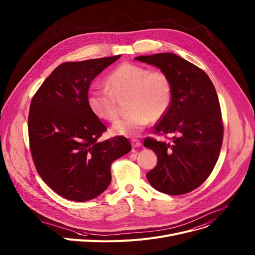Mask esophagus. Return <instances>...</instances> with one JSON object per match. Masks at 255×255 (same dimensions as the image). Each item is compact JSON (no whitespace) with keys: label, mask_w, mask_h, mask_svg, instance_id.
<instances>
[{"label":"esophagus","mask_w":255,"mask_h":255,"mask_svg":"<svg viewBox=\"0 0 255 255\" xmlns=\"http://www.w3.org/2000/svg\"><path fill=\"white\" fill-rule=\"evenodd\" d=\"M131 144H132L133 147H138V146L141 145V142H140V140L137 139V138H132V139H131Z\"/></svg>","instance_id":"34e87169"}]
</instances>
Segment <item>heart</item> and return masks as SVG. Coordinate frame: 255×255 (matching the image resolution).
<instances>
[{"instance_id":"obj_1","label":"heart","mask_w":255,"mask_h":255,"mask_svg":"<svg viewBox=\"0 0 255 255\" xmlns=\"http://www.w3.org/2000/svg\"><path fill=\"white\" fill-rule=\"evenodd\" d=\"M105 84L108 90L90 91L87 97L91 112L101 120L115 121L119 115L115 97H129L130 113L113 125L116 135L137 134L150 120H160L171 104V81L161 70L148 71L142 65L124 62L106 78Z\"/></svg>"}]
</instances>
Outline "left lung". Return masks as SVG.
I'll list each match as a JSON object with an SVG mask.
<instances>
[{
  "label": "left lung",
  "mask_w": 255,
  "mask_h": 255,
  "mask_svg": "<svg viewBox=\"0 0 255 255\" xmlns=\"http://www.w3.org/2000/svg\"><path fill=\"white\" fill-rule=\"evenodd\" d=\"M135 59L158 66L172 86L170 107L154 126V133L174 136L169 142L144 138L143 145L158 157L146 178L161 193H190L209 177L222 148L224 124L216 90L204 71L173 53Z\"/></svg>",
  "instance_id": "8db88e82"
}]
</instances>
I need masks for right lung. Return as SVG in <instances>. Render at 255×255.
Returning <instances> with one entry per match:
<instances>
[{
	"instance_id": "add662e5",
	"label": "right lung",
	"mask_w": 255,
	"mask_h": 255,
	"mask_svg": "<svg viewBox=\"0 0 255 255\" xmlns=\"http://www.w3.org/2000/svg\"><path fill=\"white\" fill-rule=\"evenodd\" d=\"M120 57L61 63L32 96L27 127L33 164L67 200L85 202L106 191L112 163L131 150L124 136L99 140L107 127L87 103L92 81Z\"/></svg>"
}]
</instances>
